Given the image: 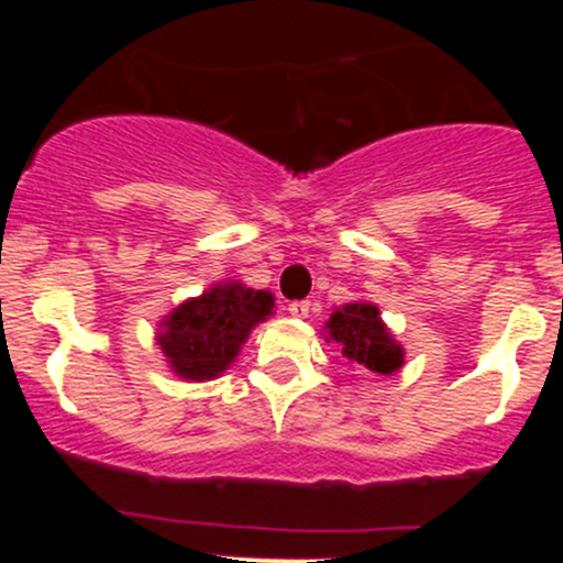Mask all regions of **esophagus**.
<instances>
[{
    "label": "esophagus",
    "mask_w": 563,
    "mask_h": 563,
    "mask_svg": "<svg viewBox=\"0 0 563 563\" xmlns=\"http://www.w3.org/2000/svg\"><path fill=\"white\" fill-rule=\"evenodd\" d=\"M288 313L297 316V318H305L310 313V302H308V299H297V302L288 305Z\"/></svg>",
    "instance_id": "34e87169"
}]
</instances>
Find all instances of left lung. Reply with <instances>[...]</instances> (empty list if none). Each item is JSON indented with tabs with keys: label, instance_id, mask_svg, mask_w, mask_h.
<instances>
[{
	"label": "left lung",
	"instance_id": "left-lung-1",
	"mask_svg": "<svg viewBox=\"0 0 563 563\" xmlns=\"http://www.w3.org/2000/svg\"><path fill=\"white\" fill-rule=\"evenodd\" d=\"M329 338L340 345L343 356L373 373H395L402 365V349L391 340L382 323L376 305L356 302L334 310L329 318Z\"/></svg>",
	"mask_w": 563,
	"mask_h": 563
}]
</instances>
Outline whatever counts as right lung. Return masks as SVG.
<instances>
[{
	"mask_svg": "<svg viewBox=\"0 0 563 563\" xmlns=\"http://www.w3.org/2000/svg\"><path fill=\"white\" fill-rule=\"evenodd\" d=\"M275 308L269 291H253L242 283L209 288L163 321L157 345L176 376L207 382L220 376L240 354L250 329Z\"/></svg>",
	"mask_w": 563,
	"mask_h": 563,
	"instance_id": "right-lung-1",
	"label": "right lung"
}]
</instances>
